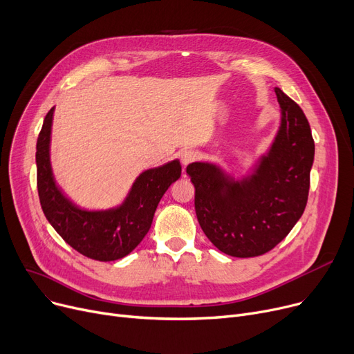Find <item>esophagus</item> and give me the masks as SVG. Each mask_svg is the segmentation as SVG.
<instances>
[{"label": "esophagus", "mask_w": 354, "mask_h": 354, "mask_svg": "<svg viewBox=\"0 0 354 354\" xmlns=\"http://www.w3.org/2000/svg\"><path fill=\"white\" fill-rule=\"evenodd\" d=\"M179 159H180L182 166L187 167L191 162H194L196 159V152H194V151H182L180 155H179Z\"/></svg>", "instance_id": "34e87169"}]
</instances>
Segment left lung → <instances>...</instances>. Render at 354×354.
<instances>
[{
    "mask_svg": "<svg viewBox=\"0 0 354 354\" xmlns=\"http://www.w3.org/2000/svg\"><path fill=\"white\" fill-rule=\"evenodd\" d=\"M280 126L250 174L235 176L212 162H192L199 225L224 254L250 258L268 252L288 235L306 209L314 140L304 111L275 87Z\"/></svg>",
    "mask_w": 354,
    "mask_h": 354,
    "instance_id": "8db88e82",
    "label": "left lung"
}]
</instances>
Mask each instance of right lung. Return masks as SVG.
<instances>
[{
  "instance_id": "obj_1",
  "label": "right lung",
  "mask_w": 354,
  "mask_h": 354,
  "mask_svg": "<svg viewBox=\"0 0 354 354\" xmlns=\"http://www.w3.org/2000/svg\"><path fill=\"white\" fill-rule=\"evenodd\" d=\"M54 107L37 139V189L51 227L77 252L97 261H115L132 252L152 225L158 203L180 176L178 159L143 171L126 198L109 209H87L73 202L55 182L50 142Z\"/></svg>"
}]
</instances>
